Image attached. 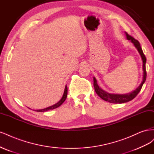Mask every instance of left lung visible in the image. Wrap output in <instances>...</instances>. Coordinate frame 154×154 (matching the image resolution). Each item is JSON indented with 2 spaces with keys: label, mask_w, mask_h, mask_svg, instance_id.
Masks as SVG:
<instances>
[{
  "label": "left lung",
  "mask_w": 154,
  "mask_h": 154,
  "mask_svg": "<svg viewBox=\"0 0 154 154\" xmlns=\"http://www.w3.org/2000/svg\"><path fill=\"white\" fill-rule=\"evenodd\" d=\"M125 34L127 36V39H128V40H131L132 43H134V46L137 49V51L140 54L141 57L142 58L143 60V79L142 82L140 85L136 90H135L134 91H132L131 93H128L126 94V95H116V94H110L108 93L106 91H104L102 90V89L98 86V84L97 82V80L95 77H93V86L94 88H95V92L97 93V95L100 97L102 99H103V100L111 102V103H125L129 102L132 100V99L134 98L137 94L140 93L141 91V89L143 85V84L145 83L146 79V57L144 54L142 48L141 47V45L139 42L136 39L134 38H133L132 36L129 35L127 32H125Z\"/></svg>",
  "instance_id": "1"
}]
</instances>
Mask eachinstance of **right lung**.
I'll return each mask as SVG.
<instances>
[{
  "instance_id": "add662e5",
  "label": "right lung",
  "mask_w": 154,
  "mask_h": 154,
  "mask_svg": "<svg viewBox=\"0 0 154 154\" xmlns=\"http://www.w3.org/2000/svg\"><path fill=\"white\" fill-rule=\"evenodd\" d=\"M67 94H68V88H67V86H65V89H64V93H63V95L61 99L57 103L54 104V105H53L52 106L47 107L45 109H43L36 110L35 111H37V112H45V111H49V110H52V109H56V108L59 107L64 101H65L66 98L67 97Z\"/></svg>"
}]
</instances>
